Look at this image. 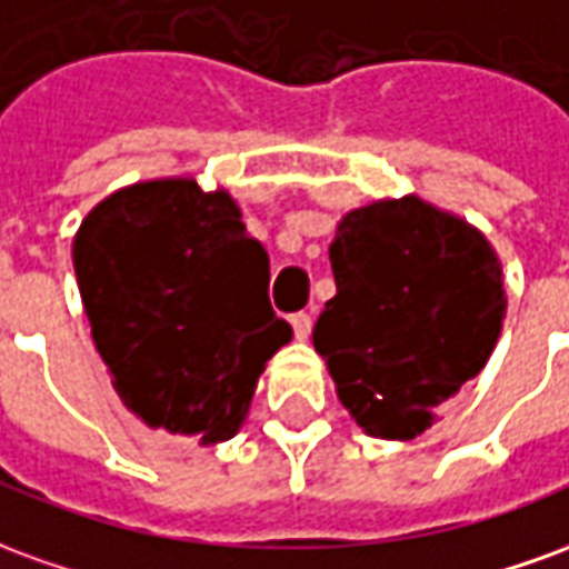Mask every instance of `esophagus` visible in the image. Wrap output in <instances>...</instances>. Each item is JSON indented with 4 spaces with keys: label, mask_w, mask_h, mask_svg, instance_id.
Listing matches in <instances>:
<instances>
[{
    "label": "esophagus",
    "mask_w": 569,
    "mask_h": 569,
    "mask_svg": "<svg viewBox=\"0 0 569 569\" xmlns=\"http://www.w3.org/2000/svg\"><path fill=\"white\" fill-rule=\"evenodd\" d=\"M288 321L290 327H293V336H297V339H306V336L312 333V315L309 312H293Z\"/></svg>",
    "instance_id": "obj_1"
}]
</instances>
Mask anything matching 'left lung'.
I'll return each mask as SVG.
<instances>
[{"instance_id": "obj_1", "label": "left lung", "mask_w": 569, "mask_h": 569, "mask_svg": "<svg viewBox=\"0 0 569 569\" xmlns=\"http://www.w3.org/2000/svg\"><path fill=\"white\" fill-rule=\"evenodd\" d=\"M330 267L315 351L370 437L416 439L495 351L506 315L495 248L418 197L381 199L339 221Z\"/></svg>"}]
</instances>
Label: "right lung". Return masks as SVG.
I'll list each match as a JSON object with an SVG mask.
<instances>
[{"label":"right lung","mask_w":569,"mask_h":569,"mask_svg":"<svg viewBox=\"0 0 569 569\" xmlns=\"http://www.w3.org/2000/svg\"><path fill=\"white\" fill-rule=\"evenodd\" d=\"M72 263L123 406L199 446L236 437L290 325L269 306V257L233 197L193 178L118 190L81 221Z\"/></svg>","instance_id":"obj_1"}]
</instances>
